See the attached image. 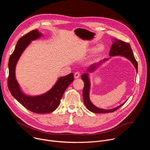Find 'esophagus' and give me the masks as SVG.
<instances>
[{
    "mask_svg": "<svg viewBox=\"0 0 150 150\" xmlns=\"http://www.w3.org/2000/svg\"><path fill=\"white\" fill-rule=\"evenodd\" d=\"M80 76V72H76L74 74V77L75 78H78Z\"/></svg>",
    "mask_w": 150,
    "mask_h": 150,
    "instance_id": "obj_1",
    "label": "esophagus"
}]
</instances>
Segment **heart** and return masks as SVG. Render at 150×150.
Wrapping results in <instances>:
<instances>
[{
    "label": "heart",
    "mask_w": 150,
    "mask_h": 150,
    "mask_svg": "<svg viewBox=\"0 0 150 150\" xmlns=\"http://www.w3.org/2000/svg\"><path fill=\"white\" fill-rule=\"evenodd\" d=\"M103 46L102 45H98L95 49L96 51L97 52H101L103 50Z\"/></svg>",
    "instance_id": "b5f03b06"
}]
</instances>
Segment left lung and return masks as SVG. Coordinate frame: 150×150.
<instances>
[{
	"instance_id": "8db88e82",
	"label": "left lung",
	"mask_w": 150,
	"mask_h": 150,
	"mask_svg": "<svg viewBox=\"0 0 150 150\" xmlns=\"http://www.w3.org/2000/svg\"><path fill=\"white\" fill-rule=\"evenodd\" d=\"M109 56L111 57L116 56H121L126 57V59L129 60L132 62L133 65L136 69L137 72H138V63L134 57V55L131 49V47L130 46V45L129 43H127V42H124L120 40H117V38H114L113 41V44L110 50ZM106 60H108V59H104L103 60L99 61L98 63L92 64V65L90 66V67H88L87 71L88 72H93L94 71H95L97 68V67L100 65H101L102 63H103ZM81 79L84 82V87L82 91L83 102H84L85 105L86 106L87 109L91 112H93L95 113H104L113 112L117 109H118L119 108H120L121 106H122L127 101L126 100L120 105L112 109L107 110V109L98 108L97 107L95 106L91 103L90 99V81L89 78V74L88 73H85L82 74L81 76Z\"/></svg>"
}]
</instances>
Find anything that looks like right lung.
I'll return each instance as SVG.
<instances>
[{
	"label": "right lung",
	"mask_w": 150,
	"mask_h": 150,
	"mask_svg": "<svg viewBox=\"0 0 150 150\" xmlns=\"http://www.w3.org/2000/svg\"><path fill=\"white\" fill-rule=\"evenodd\" d=\"M42 35L37 30H34L19 39L9 60L8 86L12 96L28 110L35 113H49L55 110L59 105L64 92L74 81V74L71 73L60 77L49 91L36 96L25 94L21 90L15 76V68L21 55L31 41Z\"/></svg>",
	"instance_id": "obj_1"
}]
</instances>
